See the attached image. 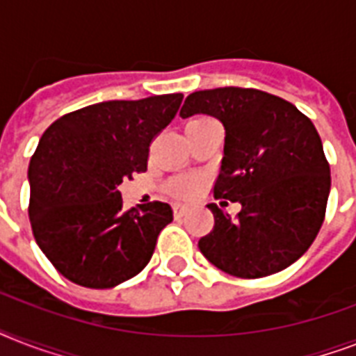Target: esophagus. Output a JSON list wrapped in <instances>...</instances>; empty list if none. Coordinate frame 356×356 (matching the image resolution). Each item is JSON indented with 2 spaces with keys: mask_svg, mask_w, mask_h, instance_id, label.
Listing matches in <instances>:
<instances>
[{
  "mask_svg": "<svg viewBox=\"0 0 356 356\" xmlns=\"http://www.w3.org/2000/svg\"><path fill=\"white\" fill-rule=\"evenodd\" d=\"M184 212H186V207L184 205H181V203H175V205H173V216L177 218V220L184 216Z\"/></svg>",
  "mask_w": 356,
  "mask_h": 356,
  "instance_id": "obj_1",
  "label": "esophagus"
}]
</instances>
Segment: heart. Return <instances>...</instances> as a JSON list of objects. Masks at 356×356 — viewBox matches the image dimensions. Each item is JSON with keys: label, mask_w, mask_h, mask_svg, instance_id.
<instances>
[{"label": "heart", "mask_w": 356, "mask_h": 356, "mask_svg": "<svg viewBox=\"0 0 356 356\" xmlns=\"http://www.w3.org/2000/svg\"><path fill=\"white\" fill-rule=\"evenodd\" d=\"M201 120H207L203 116H197V118H192L188 123L201 122ZM200 188V179L192 177V175H181V177H175L170 181V192L177 197H192V195L197 192Z\"/></svg>", "instance_id": "obj_1"}]
</instances>
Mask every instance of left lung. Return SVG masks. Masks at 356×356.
Wrapping results in <instances>:
<instances>
[{
    "instance_id": "8db88e82",
    "label": "left lung",
    "mask_w": 356,
    "mask_h": 356,
    "mask_svg": "<svg viewBox=\"0 0 356 356\" xmlns=\"http://www.w3.org/2000/svg\"><path fill=\"white\" fill-rule=\"evenodd\" d=\"M200 113L225 129L214 197L242 205L236 218L207 205L214 227L197 243L201 253L242 279L284 270L310 248L325 218L331 168L314 123L282 97L238 86L190 94L181 116Z\"/></svg>"
}]
</instances>
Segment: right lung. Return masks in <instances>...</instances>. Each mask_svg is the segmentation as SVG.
<instances>
[{
  "instance_id": "1",
  "label": "right lung",
  "mask_w": 356,
  "mask_h": 356,
  "mask_svg": "<svg viewBox=\"0 0 356 356\" xmlns=\"http://www.w3.org/2000/svg\"><path fill=\"white\" fill-rule=\"evenodd\" d=\"M183 94L103 102L64 114L29 162L33 234L60 275L113 288L144 270L172 207L123 209L118 186L147 170L149 145L177 114Z\"/></svg>"
}]
</instances>
